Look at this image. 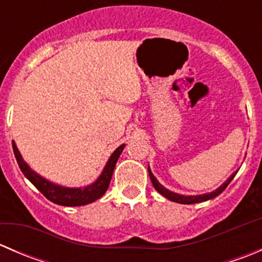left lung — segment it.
<instances>
[{"label":"left lung","mask_w":262,"mask_h":262,"mask_svg":"<svg viewBox=\"0 0 262 262\" xmlns=\"http://www.w3.org/2000/svg\"><path fill=\"white\" fill-rule=\"evenodd\" d=\"M148 173H149V178H150V181H152L153 187H155V189L157 190L161 195H163L165 198H167L168 200H171V202H175V203H180V204H195V203L207 202V200H210V199H213V198L218 196V195L221 194V192L223 191L227 186H228L229 182L233 180V178L236 176L237 171L236 172L232 173V175L229 176V178L227 179V180L224 181L223 184L218 187V189H215L212 192H207V194H202V195H182V194H178V192H173V191H171V190L166 189V187L163 186L162 184H160V181L155 178V175H153L152 171H150L149 165H148Z\"/></svg>","instance_id":"1"}]
</instances>
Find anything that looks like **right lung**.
Instances as JSON below:
<instances>
[{
	"label": "right lung",
	"mask_w": 262,
	"mask_h": 262,
	"mask_svg": "<svg viewBox=\"0 0 262 262\" xmlns=\"http://www.w3.org/2000/svg\"><path fill=\"white\" fill-rule=\"evenodd\" d=\"M124 147H125V144H121V146H119L114 152L112 153V156H110L109 160H107L102 172L100 173L99 178L92 182V184L86 185V186L82 187H67L47 180L46 178H43V176L39 175L38 172H35V171L24 161L16 143L12 141V148H14L15 157H16L18 167L23 171L25 178L28 179V180L47 198V199L58 205H63V207H80V205H86L90 204V203H94L95 200L101 198L102 195L106 192L107 187H109L113 172H114L115 165L116 162H118L119 157H120L121 152H123Z\"/></svg>",
	"instance_id": "obj_1"
}]
</instances>
